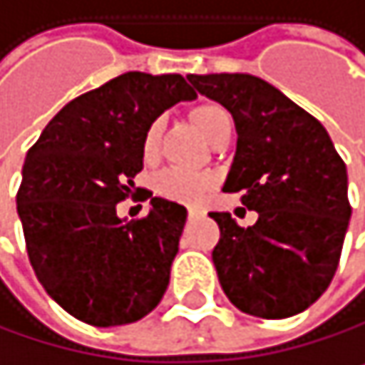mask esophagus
I'll list each match as a JSON object with an SVG mask.
<instances>
[{"label":"esophagus","mask_w":365,"mask_h":365,"mask_svg":"<svg viewBox=\"0 0 365 365\" xmlns=\"http://www.w3.org/2000/svg\"><path fill=\"white\" fill-rule=\"evenodd\" d=\"M187 213H189V220H193V217H197V215H200V211H197V209H189Z\"/></svg>","instance_id":"1"}]
</instances>
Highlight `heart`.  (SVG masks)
<instances>
[{
    "mask_svg": "<svg viewBox=\"0 0 365 365\" xmlns=\"http://www.w3.org/2000/svg\"><path fill=\"white\" fill-rule=\"evenodd\" d=\"M191 117L209 141L215 139V135L224 128L226 123H230V115L217 104L197 106V108H193ZM160 128H163V123H160V119H156L148 125V130L143 135L141 150H143V158L148 163H152L158 156ZM213 187H215V178L211 174H205V172L165 170L156 178V191L163 197L174 200V202H180V205H197Z\"/></svg>",
    "mask_w": 365,
    "mask_h": 365,
    "instance_id": "1",
    "label": "heart"
}]
</instances>
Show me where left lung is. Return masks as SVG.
Returning <instances> with one entry per match:
<instances>
[{"instance_id": "left-lung-1", "label": "left lung", "mask_w": 365, "mask_h": 365, "mask_svg": "<svg viewBox=\"0 0 365 365\" xmlns=\"http://www.w3.org/2000/svg\"><path fill=\"white\" fill-rule=\"evenodd\" d=\"M235 119L237 152L224 191L259 213L242 228L230 213L213 248L217 279L244 314L281 320L314 304L333 281L349 230V176L324 125L250 73L187 76Z\"/></svg>"}]
</instances>
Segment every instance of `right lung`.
Here are the masks:
<instances>
[{"instance_id":"add662e5","label":"right lung","mask_w":365,"mask_h":365,"mask_svg":"<svg viewBox=\"0 0 365 365\" xmlns=\"http://www.w3.org/2000/svg\"><path fill=\"white\" fill-rule=\"evenodd\" d=\"M191 100L178 73L128 71L71 100L30 148L16 213L36 279L73 318L130 324L165 294L187 209L152 197L148 215L128 222L117 202L143 170L148 125Z\"/></svg>"}]
</instances>
